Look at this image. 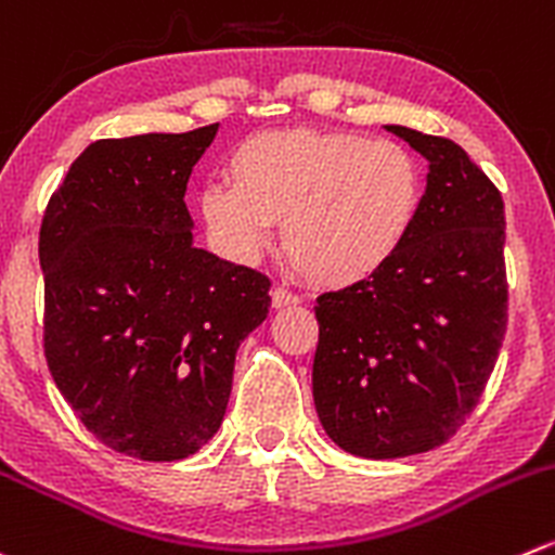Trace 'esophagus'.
<instances>
[{"label": "esophagus", "mask_w": 555, "mask_h": 555, "mask_svg": "<svg viewBox=\"0 0 555 555\" xmlns=\"http://www.w3.org/2000/svg\"><path fill=\"white\" fill-rule=\"evenodd\" d=\"M300 298L295 293H289V289L284 287H273L271 289V306L273 309H289V306H298Z\"/></svg>", "instance_id": "obj_1"}]
</instances>
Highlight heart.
Here are the masks:
<instances>
[{"mask_svg": "<svg viewBox=\"0 0 555 555\" xmlns=\"http://www.w3.org/2000/svg\"><path fill=\"white\" fill-rule=\"evenodd\" d=\"M228 184L201 192V219L219 249L249 262L271 244L317 287L376 276L412 235L423 168L406 146L338 129H271L244 138L224 165Z\"/></svg>", "mask_w": 555, "mask_h": 555, "instance_id": "obj_1", "label": "heart"}]
</instances>
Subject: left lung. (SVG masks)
Listing matches in <instances>:
<instances>
[{
    "mask_svg": "<svg viewBox=\"0 0 555 555\" xmlns=\"http://www.w3.org/2000/svg\"><path fill=\"white\" fill-rule=\"evenodd\" d=\"M387 129L428 159L421 217L376 276L317 298L311 369L327 437L376 461L448 442L480 401L507 331L502 195L459 143Z\"/></svg>",
    "mask_w": 555,
    "mask_h": 555,
    "instance_id": "1",
    "label": "left lung"
}]
</instances>
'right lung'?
<instances>
[{
  "label": "right lung",
  "mask_w": 555,
  "mask_h": 555,
  "mask_svg": "<svg viewBox=\"0 0 555 555\" xmlns=\"http://www.w3.org/2000/svg\"><path fill=\"white\" fill-rule=\"evenodd\" d=\"M219 124L96 141L40 228L42 347L78 421L116 453L181 461L219 431L266 273L192 244L186 181Z\"/></svg>",
  "instance_id": "add662e5"
}]
</instances>
